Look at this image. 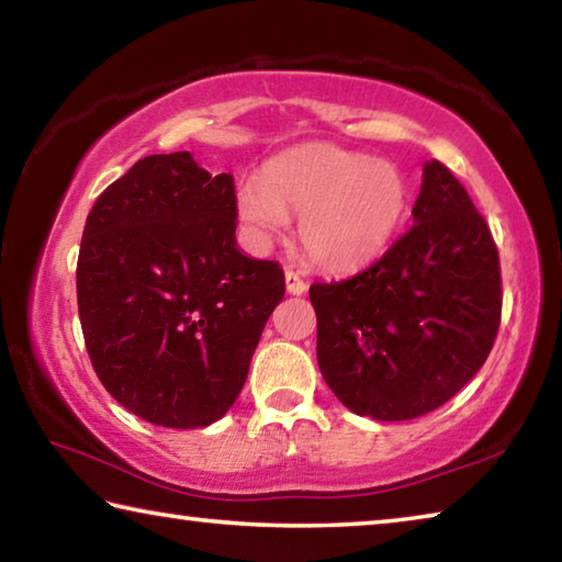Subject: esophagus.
<instances>
[{
    "label": "esophagus",
    "mask_w": 562,
    "mask_h": 562,
    "mask_svg": "<svg viewBox=\"0 0 562 562\" xmlns=\"http://www.w3.org/2000/svg\"><path fill=\"white\" fill-rule=\"evenodd\" d=\"M284 284H288L290 294H304L307 292V282L300 278V272H294L292 268L284 270Z\"/></svg>",
    "instance_id": "esophagus-1"
}]
</instances>
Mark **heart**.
Instances as JSON below:
<instances>
[{"label": "heart", "instance_id": "obj_1", "mask_svg": "<svg viewBox=\"0 0 562 562\" xmlns=\"http://www.w3.org/2000/svg\"><path fill=\"white\" fill-rule=\"evenodd\" d=\"M406 205L402 170L329 144L284 150L237 190V215L258 237L280 233L297 213L304 250L327 270H357L379 258Z\"/></svg>", "mask_w": 562, "mask_h": 562}]
</instances>
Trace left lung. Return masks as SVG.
I'll return each instance as SVG.
<instances>
[{
  "label": "left lung",
  "instance_id": "left-lung-1",
  "mask_svg": "<svg viewBox=\"0 0 562 562\" xmlns=\"http://www.w3.org/2000/svg\"><path fill=\"white\" fill-rule=\"evenodd\" d=\"M414 225L372 268L310 288L317 361L359 416L406 422L471 382L501 325V262L491 227L439 160L424 166Z\"/></svg>",
  "mask_w": 562,
  "mask_h": 562
}]
</instances>
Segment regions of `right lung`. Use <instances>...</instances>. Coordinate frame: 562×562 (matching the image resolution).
I'll return each instance as SVG.
<instances>
[{
	"mask_svg": "<svg viewBox=\"0 0 562 562\" xmlns=\"http://www.w3.org/2000/svg\"><path fill=\"white\" fill-rule=\"evenodd\" d=\"M231 173L188 150L146 156L97 198L76 297L106 392L166 429H203L235 404L265 322L284 297L272 260L237 250Z\"/></svg>",
	"mask_w": 562,
	"mask_h": 562,
	"instance_id": "1",
	"label": "right lung"
}]
</instances>
